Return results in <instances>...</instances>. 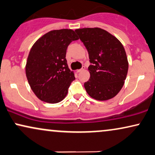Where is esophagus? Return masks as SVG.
I'll return each mask as SVG.
<instances>
[{"label": "esophagus", "mask_w": 155, "mask_h": 155, "mask_svg": "<svg viewBox=\"0 0 155 155\" xmlns=\"http://www.w3.org/2000/svg\"><path fill=\"white\" fill-rule=\"evenodd\" d=\"M85 66H83V67H82V68H81V69H80V70H77V72H78V73H80V72H82V71H83V70H85Z\"/></svg>", "instance_id": "esophagus-1"}]
</instances>
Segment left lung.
Here are the masks:
<instances>
[{
  "mask_svg": "<svg viewBox=\"0 0 155 155\" xmlns=\"http://www.w3.org/2000/svg\"><path fill=\"white\" fill-rule=\"evenodd\" d=\"M89 54L90 78L84 83L90 97L97 100L114 97L122 89L128 71V62L122 43L98 28L75 30Z\"/></svg>",
  "mask_w": 155,
  "mask_h": 155,
  "instance_id": "1",
  "label": "left lung"
}]
</instances>
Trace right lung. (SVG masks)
I'll use <instances>...</instances> for the list:
<instances>
[{"label":"right lung","instance_id":"1","mask_svg":"<svg viewBox=\"0 0 155 155\" xmlns=\"http://www.w3.org/2000/svg\"><path fill=\"white\" fill-rule=\"evenodd\" d=\"M78 39L73 30H55L45 34L32 47L26 63V77L42 101L57 103L67 95L75 78L68 68L66 52L70 43Z\"/></svg>","mask_w":155,"mask_h":155}]
</instances>
